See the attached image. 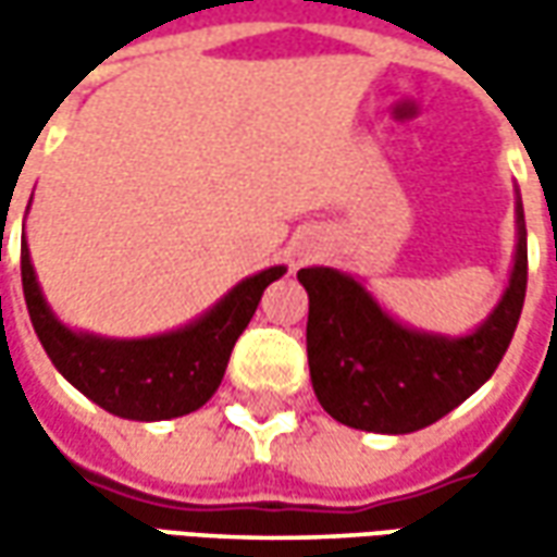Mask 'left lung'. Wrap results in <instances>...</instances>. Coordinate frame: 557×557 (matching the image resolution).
Listing matches in <instances>:
<instances>
[{
  "mask_svg": "<svg viewBox=\"0 0 557 557\" xmlns=\"http://www.w3.org/2000/svg\"><path fill=\"white\" fill-rule=\"evenodd\" d=\"M518 247L503 300L471 334L406 329L369 290L337 269H300L310 294L307 356L312 391L341 424L372 434H412L481 387L503 362L524 310L527 228L518 198Z\"/></svg>",
  "mask_w": 557,
  "mask_h": 557,
  "instance_id": "left-lung-1",
  "label": "left lung"
}]
</instances>
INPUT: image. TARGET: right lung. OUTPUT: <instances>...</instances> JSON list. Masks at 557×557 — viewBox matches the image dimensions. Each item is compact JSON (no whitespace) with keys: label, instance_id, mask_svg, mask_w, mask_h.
Here are the masks:
<instances>
[{"label":"right lung","instance_id":"obj_1","mask_svg":"<svg viewBox=\"0 0 557 557\" xmlns=\"http://www.w3.org/2000/svg\"><path fill=\"white\" fill-rule=\"evenodd\" d=\"M282 275L285 267H269L238 282L213 310L180 332L117 341L61 325L36 282L27 242L21 247L27 312L54 369L104 412L133 421H163L201 409L216 394L232 347L253 319L263 290Z\"/></svg>","mask_w":557,"mask_h":557}]
</instances>
